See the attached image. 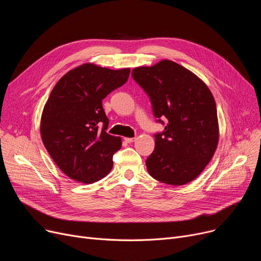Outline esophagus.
<instances>
[{
  "label": "esophagus",
  "instance_id": "esophagus-1",
  "mask_svg": "<svg viewBox=\"0 0 261 261\" xmlns=\"http://www.w3.org/2000/svg\"><path fill=\"white\" fill-rule=\"evenodd\" d=\"M123 140H125V142H127V143H132L135 141V138H125Z\"/></svg>",
  "mask_w": 261,
  "mask_h": 261
}]
</instances>
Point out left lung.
Here are the masks:
<instances>
[{
	"instance_id": "left-lung-1",
	"label": "left lung",
	"mask_w": 261,
	"mask_h": 261,
	"mask_svg": "<svg viewBox=\"0 0 261 261\" xmlns=\"http://www.w3.org/2000/svg\"><path fill=\"white\" fill-rule=\"evenodd\" d=\"M149 96L158 121L166 118L155 147L146 160L155 180L180 186L195 180L212 160L219 141L217 108L207 86L187 68L170 60L132 70Z\"/></svg>"
}]
</instances>
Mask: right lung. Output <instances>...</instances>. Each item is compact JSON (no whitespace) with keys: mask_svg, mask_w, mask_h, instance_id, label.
I'll return each instance as SVG.
<instances>
[{"mask_svg":"<svg viewBox=\"0 0 261 261\" xmlns=\"http://www.w3.org/2000/svg\"><path fill=\"white\" fill-rule=\"evenodd\" d=\"M129 74L130 68L115 71L85 63L62 76L50 92L41 116V138L71 179L91 184L111 171L121 140L106 132L109 119L102 99L125 85Z\"/></svg>","mask_w":261,"mask_h":261,"instance_id":"1","label":"right lung"}]
</instances>
